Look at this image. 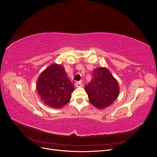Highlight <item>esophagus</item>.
Instances as JSON below:
<instances>
[{
	"label": "esophagus",
	"mask_w": 157,
	"mask_h": 157,
	"mask_svg": "<svg viewBox=\"0 0 157 157\" xmlns=\"http://www.w3.org/2000/svg\"><path fill=\"white\" fill-rule=\"evenodd\" d=\"M75 86L76 87H82V86H83V84H82V82H75Z\"/></svg>",
	"instance_id": "esophagus-1"
}]
</instances>
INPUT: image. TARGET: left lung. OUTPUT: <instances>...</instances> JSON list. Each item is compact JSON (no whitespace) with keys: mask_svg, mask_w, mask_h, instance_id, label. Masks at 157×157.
<instances>
[{"mask_svg":"<svg viewBox=\"0 0 157 157\" xmlns=\"http://www.w3.org/2000/svg\"><path fill=\"white\" fill-rule=\"evenodd\" d=\"M84 88L90 103L98 109H104L111 105L119 93L117 81L110 71L103 67L93 71L91 82Z\"/></svg>","mask_w":157,"mask_h":157,"instance_id":"8db88e82","label":"left lung"}]
</instances>
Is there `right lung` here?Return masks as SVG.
I'll return each mask as SVG.
<instances>
[{"label": "right lung", "mask_w": 157, "mask_h": 157, "mask_svg": "<svg viewBox=\"0 0 157 157\" xmlns=\"http://www.w3.org/2000/svg\"><path fill=\"white\" fill-rule=\"evenodd\" d=\"M36 89L46 105L58 109L68 103L74 90L63 66L57 64L49 66L40 74Z\"/></svg>", "instance_id": "add662e5"}]
</instances>
